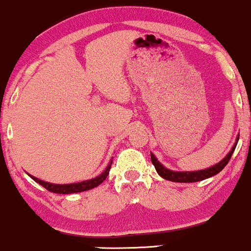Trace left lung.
Listing matches in <instances>:
<instances>
[{"label": "left lung", "mask_w": 251, "mask_h": 251, "mask_svg": "<svg viewBox=\"0 0 251 251\" xmlns=\"http://www.w3.org/2000/svg\"><path fill=\"white\" fill-rule=\"evenodd\" d=\"M238 138L240 135L237 137V142H238ZM237 142L235 143V145L232 146L231 151L226 154V157L224 158L222 162H220L216 165L211 166V168L205 169V170H200V171H191V172H177V171H171V170L165 169L164 166L157 160V158L154 157L153 154L151 153V160L152 164L154 165L155 170H157L158 175L160 177H163L164 179L166 180H171V181H177V183H194V181H200V180H204L206 178L212 177V176L220 174V172L226 166V164L229 163L230 158H231L232 153H234L236 145H237Z\"/></svg>", "instance_id": "8db88e82"}]
</instances>
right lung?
I'll return each instance as SVG.
<instances>
[{"instance_id":"right-lung-1","label":"right lung","mask_w":251,"mask_h":251,"mask_svg":"<svg viewBox=\"0 0 251 251\" xmlns=\"http://www.w3.org/2000/svg\"><path fill=\"white\" fill-rule=\"evenodd\" d=\"M112 162H113V160L111 159V162H109L108 166L106 168V170L102 172L101 175L98 176V177H96V178H93V179L81 181V183L63 184V185H60V184H50V183H47V181L40 180V179H37V178L33 177V176H30V177L33 178V179L35 180L36 183H39L40 185H42L43 188L47 189L50 192H54V194H63V195L75 194V192L87 191V190L97 188L98 185H100V184H101L102 181L106 179V177L108 176L109 169H111V165H112Z\"/></svg>"}]
</instances>
